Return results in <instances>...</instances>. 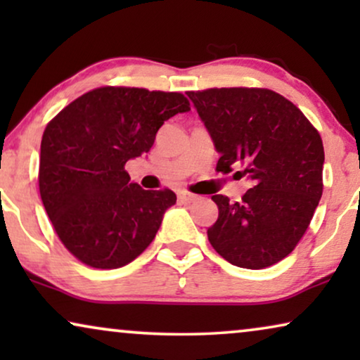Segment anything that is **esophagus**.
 Returning a JSON list of instances; mask_svg holds the SVG:
<instances>
[{"label":"esophagus","mask_w":360,"mask_h":360,"mask_svg":"<svg viewBox=\"0 0 360 360\" xmlns=\"http://www.w3.org/2000/svg\"><path fill=\"white\" fill-rule=\"evenodd\" d=\"M179 200L181 203H191L195 200V195L186 193V191H179Z\"/></svg>","instance_id":"esophagus-1"}]
</instances>
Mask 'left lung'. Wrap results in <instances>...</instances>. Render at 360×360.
<instances>
[{
  "label": "left lung",
  "instance_id": "8db88e82",
  "mask_svg": "<svg viewBox=\"0 0 360 360\" xmlns=\"http://www.w3.org/2000/svg\"><path fill=\"white\" fill-rule=\"evenodd\" d=\"M219 152L216 170L243 167L252 188L243 200L213 195L219 214L208 229L216 252L243 269H265L297 248L323 195L324 149L302 111L265 88L188 91Z\"/></svg>",
  "mask_w": 360,
  "mask_h": 360
}]
</instances>
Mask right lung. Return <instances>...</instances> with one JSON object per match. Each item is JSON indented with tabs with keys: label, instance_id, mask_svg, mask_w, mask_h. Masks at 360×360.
Returning a JSON list of instances; mask_svg holds the SVG:
<instances>
[{
	"label": "right lung",
	"instance_id": "add662e5",
	"mask_svg": "<svg viewBox=\"0 0 360 360\" xmlns=\"http://www.w3.org/2000/svg\"><path fill=\"white\" fill-rule=\"evenodd\" d=\"M186 111L181 93L103 86L49 122L39 190L57 236L80 262L120 269L154 240L176 196L141 188L124 165L150 150L164 121Z\"/></svg>",
	"mask_w": 360,
	"mask_h": 360
}]
</instances>
